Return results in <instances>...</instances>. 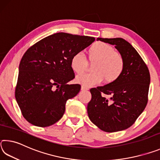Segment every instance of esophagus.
<instances>
[{
	"instance_id": "esophagus-1",
	"label": "esophagus",
	"mask_w": 160,
	"mask_h": 160,
	"mask_svg": "<svg viewBox=\"0 0 160 160\" xmlns=\"http://www.w3.org/2000/svg\"><path fill=\"white\" fill-rule=\"evenodd\" d=\"M89 90V88H86V87H85V86H82V87H81V90L86 91V90Z\"/></svg>"
}]
</instances>
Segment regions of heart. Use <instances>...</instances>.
Segmentation results:
<instances>
[{
    "instance_id": "1",
    "label": "heart",
    "mask_w": 160,
    "mask_h": 160,
    "mask_svg": "<svg viewBox=\"0 0 160 160\" xmlns=\"http://www.w3.org/2000/svg\"><path fill=\"white\" fill-rule=\"evenodd\" d=\"M88 60L94 72L80 75L76 82L89 88L101 83L103 80L107 84L116 82L122 75L125 69V60L120 53L109 44L97 42L89 48ZM72 70L78 75H82L88 68V63L82 53H75L70 60Z\"/></svg>"
}]
</instances>
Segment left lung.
Returning a JSON list of instances; mask_svg holds the SVG:
<instances>
[{
	"label": "left lung",
	"mask_w": 160,
	"mask_h": 160,
	"mask_svg": "<svg viewBox=\"0 0 160 160\" xmlns=\"http://www.w3.org/2000/svg\"><path fill=\"white\" fill-rule=\"evenodd\" d=\"M97 40L115 46L123 56L125 69L116 82L90 89L88 116L102 131H123L135 123L148 104L150 72L141 56L125 39L97 38ZM106 95L111 96V101Z\"/></svg>",
	"instance_id": "obj_1"
}]
</instances>
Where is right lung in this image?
<instances>
[{
	"label": "right lung",
	"mask_w": 160,
	"mask_h": 160,
	"mask_svg": "<svg viewBox=\"0 0 160 160\" xmlns=\"http://www.w3.org/2000/svg\"><path fill=\"white\" fill-rule=\"evenodd\" d=\"M94 40L58 32L27 50L19 66L15 98L29 123L47 127L62 118L67 100L76 96L81 88L78 84H68L75 78L70 60Z\"/></svg>",
	"instance_id": "add662e5"
}]
</instances>
